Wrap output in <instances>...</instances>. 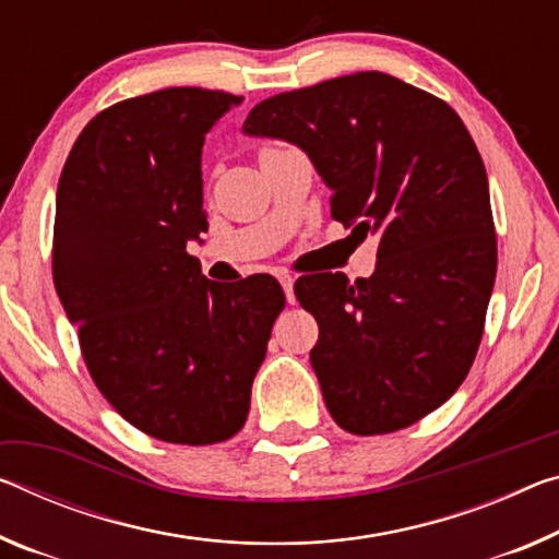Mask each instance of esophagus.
<instances>
[{"instance_id": "obj_1", "label": "esophagus", "mask_w": 559, "mask_h": 559, "mask_svg": "<svg viewBox=\"0 0 559 559\" xmlns=\"http://www.w3.org/2000/svg\"><path fill=\"white\" fill-rule=\"evenodd\" d=\"M278 281H281L283 290H286V300H288V304H296V294H294V278H290V276H281Z\"/></svg>"}]
</instances>
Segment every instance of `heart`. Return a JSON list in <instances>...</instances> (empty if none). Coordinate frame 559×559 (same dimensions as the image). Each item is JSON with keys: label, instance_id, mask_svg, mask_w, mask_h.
Returning a JSON list of instances; mask_svg holds the SVG:
<instances>
[{"label": "heart", "instance_id": "b5f03b06", "mask_svg": "<svg viewBox=\"0 0 559 559\" xmlns=\"http://www.w3.org/2000/svg\"><path fill=\"white\" fill-rule=\"evenodd\" d=\"M269 148H273V146H265V148H263V152H269Z\"/></svg>", "mask_w": 559, "mask_h": 559}]
</instances>
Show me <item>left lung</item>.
Masks as SVG:
<instances>
[{
    "label": "left lung",
    "mask_w": 559,
    "mask_h": 559,
    "mask_svg": "<svg viewBox=\"0 0 559 559\" xmlns=\"http://www.w3.org/2000/svg\"><path fill=\"white\" fill-rule=\"evenodd\" d=\"M243 131L304 148L348 238L378 236L370 278L296 281L321 331L311 366L328 413L353 436L418 423L471 370L498 271L487 174L463 119L418 86L358 72L255 104Z\"/></svg>",
    "instance_id": "obj_1"
}]
</instances>
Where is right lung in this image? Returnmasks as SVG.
Returning a JSON list of instances; mask_svg holds the SVG:
<instances>
[{
	"label": "right lung",
	"mask_w": 559,
	"mask_h": 559,
	"mask_svg": "<svg viewBox=\"0 0 559 559\" xmlns=\"http://www.w3.org/2000/svg\"><path fill=\"white\" fill-rule=\"evenodd\" d=\"M241 96L171 86L104 109L57 189L55 286L96 388L156 440L234 438L286 306L273 276L216 283L186 243L209 231L201 148Z\"/></svg>",
	"instance_id": "add662e5"
}]
</instances>
